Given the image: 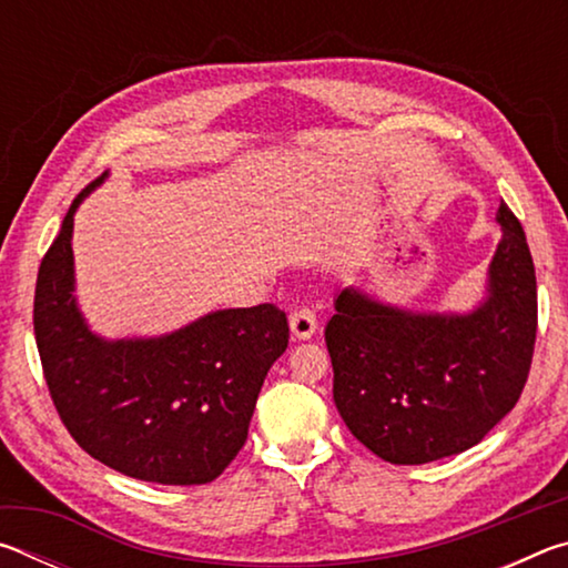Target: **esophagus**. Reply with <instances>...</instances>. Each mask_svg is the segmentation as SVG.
I'll return each instance as SVG.
<instances>
[{"label": "esophagus", "mask_w": 568, "mask_h": 568, "mask_svg": "<svg viewBox=\"0 0 568 568\" xmlns=\"http://www.w3.org/2000/svg\"><path fill=\"white\" fill-rule=\"evenodd\" d=\"M315 331H318V321H315V313L311 307L303 305L291 313V333L295 341H311Z\"/></svg>", "instance_id": "1"}]
</instances>
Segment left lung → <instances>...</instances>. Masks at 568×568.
Segmentation results:
<instances>
[{
  "label": "left lung",
  "instance_id": "obj_1",
  "mask_svg": "<svg viewBox=\"0 0 568 568\" xmlns=\"http://www.w3.org/2000/svg\"><path fill=\"white\" fill-rule=\"evenodd\" d=\"M486 295L468 313H420L343 287L325 325L333 400L345 426L388 464L464 454L516 406L536 341V273L504 203Z\"/></svg>",
  "mask_w": 568,
  "mask_h": 568
}]
</instances>
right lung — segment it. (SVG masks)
Masks as SVG:
<instances>
[{
  "mask_svg": "<svg viewBox=\"0 0 568 568\" xmlns=\"http://www.w3.org/2000/svg\"><path fill=\"white\" fill-rule=\"evenodd\" d=\"M108 175V172H104ZM77 195L34 291V338L54 408L92 458L165 486L210 484L247 438L257 393L287 348L275 305L213 311L155 338H102L74 295Z\"/></svg>",
  "mask_w": 568,
  "mask_h": 568,
  "instance_id": "obj_1",
  "label": "right lung"
}]
</instances>
